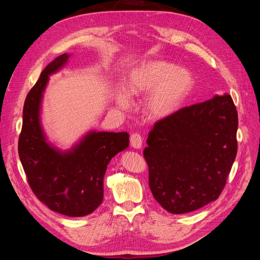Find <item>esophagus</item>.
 I'll list each match as a JSON object with an SVG mask.
<instances>
[{"mask_svg":"<svg viewBox=\"0 0 260 260\" xmlns=\"http://www.w3.org/2000/svg\"><path fill=\"white\" fill-rule=\"evenodd\" d=\"M130 143L131 146H133L135 148H141L143 144V138L140 133H132L130 137Z\"/></svg>","mask_w":260,"mask_h":260,"instance_id":"1","label":"esophagus"}]
</instances>
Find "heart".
Here are the masks:
<instances>
[{
    "label": "heart",
    "instance_id": "1",
    "mask_svg": "<svg viewBox=\"0 0 260 260\" xmlns=\"http://www.w3.org/2000/svg\"><path fill=\"white\" fill-rule=\"evenodd\" d=\"M194 82L187 69L178 68L166 60H146L129 73L124 89L129 96H141L149 91L143 104L145 114L151 118H164L181 105ZM127 96L122 91L118 93L117 103L121 108L129 107Z\"/></svg>",
    "mask_w": 260,
    "mask_h": 260
}]
</instances>
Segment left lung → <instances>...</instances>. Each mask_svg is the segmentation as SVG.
Wrapping results in <instances>:
<instances>
[{"label":"left lung","mask_w":260,"mask_h":260,"mask_svg":"<svg viewBox=\"0 0 260 260\" xmlns=\"http://www.w3.org/2000/svg\"><path fill=\"white\" fill-rule=\"evenodd\" d=\"M238 112L229 94L179 109L157 121L143 155L154 199L186 214L221 194L238 152Z\"/></svg>","instance_id":"left-lung-1"}]
</instances>
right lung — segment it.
<instances>
[{"label":"right lung","instance_id":"right-lung-1","mask_svg":"<svg viewBox=\"0 0 260 260\" xmlns=\"http://www.w3.org/2000/svg\"><path fill=\"white\" fill-rule=\"evenodd\" d=\"M68 57L65 53L50 62L27 94L18 154L28 183L39 201L58 214L83 217L102 204L107 165L129 146V135L91 131L68 152H60L46 142L40 123L43 92L50 75L64 66Z\"/></svg>","mask_w":260,"mask_h":260}]
</instances>
